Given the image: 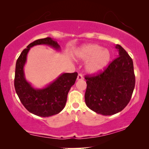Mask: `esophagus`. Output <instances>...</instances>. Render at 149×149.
<instances>
[{"instance_id":"obj_1","label":"esophagus","mask_w":149,"mask_h":149,"mask_svg":"<svg viewBox=\"0 0 149 149\" xmlns=\"http://www.w3.org/2000/svg\"><path fill=\"white\" fill-rule=\"evenodd\" d=\"M83 79H84V77H83V75L81 74H79L77 75V79L79 81V80H82Z\"/></svg>"}]
</instances>
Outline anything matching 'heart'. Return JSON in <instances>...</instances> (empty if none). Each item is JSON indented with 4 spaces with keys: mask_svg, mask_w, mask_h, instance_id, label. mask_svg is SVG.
I'll return each instance as SVG.
<instances>
[{
    "mask_svg": "<svg viewBox=\"0 0 149 149\" xmlns=\"http://www.w3.org/2000/svg\"><path fill=\"white\" fill-rule=\"evenodd\" d=\"M76 56L83 61H87L85 65L87 72L96 74L102 72L110 60L111 54L108 49L96 44L84 45L77 50Z\"/></svg>",
    "mask_w": 149,
    "mask_h": 149,
    "instance_id": "b5f03b06",
    "label": "heart"
}]
</instances>
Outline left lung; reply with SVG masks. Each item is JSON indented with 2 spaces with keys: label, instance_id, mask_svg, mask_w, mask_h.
I'll return each instance as SVG.
<instances>
[{
  "label": "left lung",
  "instance_id": "8db88e82",
  "mask_svg": "<svg viewBox=\"0 0 149 149\" xmlns=\"http://www.w3.org/2000/svg\"><path fill=\"white\" fill-rule=\"evenodd\" d=\"M118 57L104 72L86 75L85 104L97 114L111 116L122 111L130 101L135 88V77L132 58L119 45Z\"/></svg>",
  "mask_w": 149,
  "mask_h": 149
}]
</instances>
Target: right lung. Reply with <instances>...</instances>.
<instances>
[{
    "label": "right lung",
    "instance_id": "1",
    "mask_svg": "<svg viewBox=\"0 0 149 149\" xmlns=\"http://www.w3.org/2000/svg\"><path fill=\"white\" fill-rule=\"evenodd\" d=\"M40 45H49L55 50H60L57 41L50 37L36 40L30 43L16 61L14 87L24 107L32 114L45 118L58 114L64 109L68 93L75 84L77 73H63L46 87L42 89L34 88L25 77L24 68L30 49Z\"/></svg>",
    "mask_w": 149,
    "mask_h": 149
}]
</instances>
